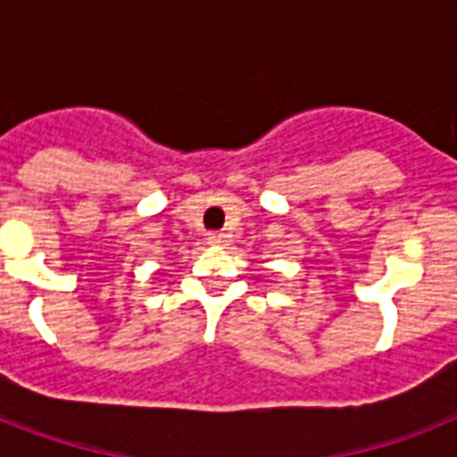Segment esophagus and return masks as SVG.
I'll use <instances>...</instances> for the list:
<instances>
[{"instance_id":"esophagus-1","label":"esophagus","mask_w":457,"mask_h":457,"mask_svg":"<svg viewBox=\"0 0 457 457\" xmlns=\"http://www.w3.org/2000/svg\"><path fill=\"white\" fill-rule=\"evenodd\" d=\"M206 239H208V244H211V246H220V244L228 242V235H222V232H211Z\"/></svg>"}]
</instances>
